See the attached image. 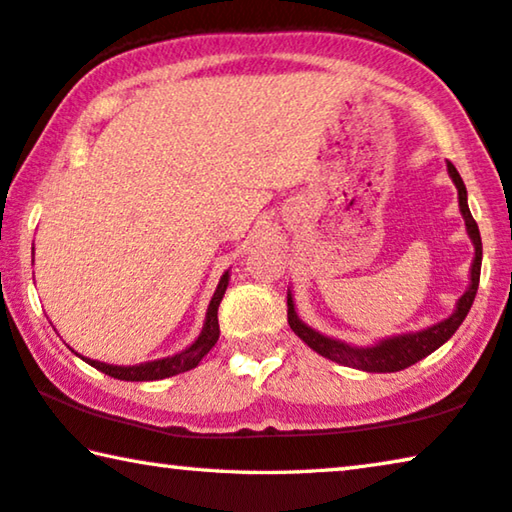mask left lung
Masks as SVG:
<instances>
[{
  "mask_svg": "<svg viewBox=\"0 0 512 512\" xmlns=\"http://www.w3.org/2000/svg\"><path fill=\"white\" fill-rule=\"evenodd\" d=\"M446 170H449V177L458 189L460 214H462V218H465L467 237L474 243V259H472V269H469V287L465 289V294L458 298L456 310L446 316V319L437 321V323H433V326H428L424 330L403 332V335L378 339V342L371 346H353V344L342 342V339L321 335L319 330L307 326V323L300 319L296 312L294 294H291V289H289L287 291L289 326L307 346L312 348V351H316L319 355H323V358H328L332 362L344 364V367H353V369L369 371V373H392V371L408 369L415 362L424 360L426 355L437 351V348H440L444 342H449V339L453 337V332L460 328V323L465 321V316L469 310H472V303L476 298L478 278H481L483 246H481V232H478V225L472 218V212H469V205H467L465 182H462V177L458 175V170L451 164V161H446Z\"/></svg>",
  "mask_w": 512,
  "mask_h": 512,
  "instance_id": "left-lung-1",
  "label": "left lung"
}]
</instances>
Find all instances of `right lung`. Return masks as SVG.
<instances>
[{
  "label": "right lung",
  "mask_w": 512,
  "mask_h": 512,
  "mask_svg": "<svg viewBox=\"0 0 512 512\" xmlns=\"http://www.w3.org/2000/svg\"><path fill=\"white\" fill-rule=\"evenodd\" d=\"M227 285H230V271H225L221 275V280H218V287L214 291L212 300H209V307H207V314H205V323H202V330L196 342L191 346H186L184 351L175 353V355H168V358H159V360H148V362H141V364H107V362H97L91 358H84V355H79L81 360L91 364L97 371L107 373L111 378H118V380H129V383H145V380H164L170 376H177V373H184V371H191L196 369L200 360L205 358V355L212 351L214 344L218 342V335H221V330H218V305H221L223 294Z\"/></svg>",
  "instance_id": "right-lung-1"
}]
</instances>
